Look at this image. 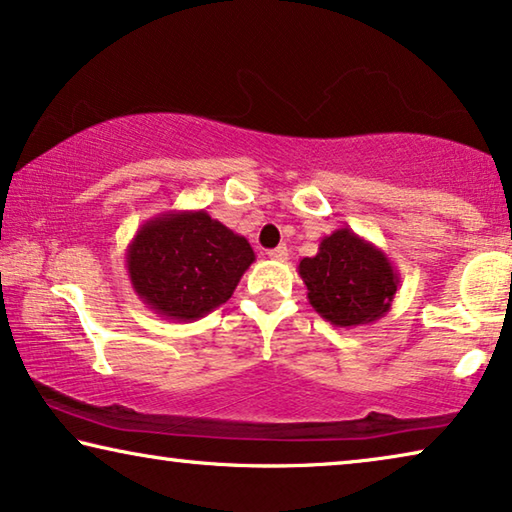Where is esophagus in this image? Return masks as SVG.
I'll list each match as a JSON object with an SVG mask.
<instances>
[{
  "mask_svg": "<svg viewBox=\"0 0 512 512\" xmlns=\"http://www.w3.org/2000/svg\"><path fill=\"white\" fill-rule=\"evenodd\" d=\"M287 255H289V250H287L285 243H282V246H278V248L269 250V257H271V259H276V262H285Z\"/></svg>",
  "mask_w": 512,
  "mask_h": 512,
  "instance_id": "esophagus-1",
  "label": "esophagus"
}]
</instances>
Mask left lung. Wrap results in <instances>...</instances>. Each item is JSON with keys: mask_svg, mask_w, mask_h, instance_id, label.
<instances>
[{"mask_svg": "<svg viewBox=\"0 0 512 512\" xmlns=\"http://www.w3.org/2000/svg\"><path fill=\"white\" fill-rule=\"evenodd\" d=\"M299 276L312 308L340 329H358L384 317L400 285L384 250L347 227L324 236L315 257L301 259Z\"/></svg>", "mask_w": 512, "mask_h": 512, "instance_id": "1", "label": "left lung"}]
</instances>
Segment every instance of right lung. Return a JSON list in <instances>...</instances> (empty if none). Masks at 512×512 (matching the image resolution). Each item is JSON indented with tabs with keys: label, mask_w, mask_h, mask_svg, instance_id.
I'll return each instance as SVG.
<instances>
[{
	"label": "right lung",
	"mask_w": 512,
	"mask_h": 512,
	"mask_svg": "<svg viewBox=\"0 0 512 512\" xmlns=\"http://www.w3.org/2000/svg\"><path fill=\"white\" fill-rule=\"evenodd\" d=\"M253 262L246 236L204 209L158 213L126 248L137 299L172 322H195L223 305Z\"/></svg>",
	"instance_id": "1"
}]
</instances>
